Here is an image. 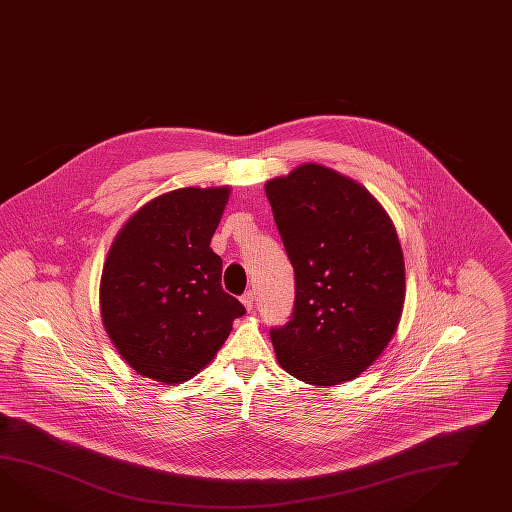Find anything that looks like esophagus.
Returning a JSON list of instances; mask_svg holds the SVG:
<instances>
[{
    "instance_id": "34e87169",
    "label": "esophagus",
    "mask_w": 512,
    "mask_h": 512,
    "mask_svg": "<svg viewBox=\"0 0 512 512\" xmlns=\"http://www.w3.org/2000/svg\"><path fill=\"white\" fill-rule=\"evenodd\" d=\"M240 301L244 303V307H246L248 311H253V301H255V292H253V290H248V292H244V294L240 296Z\"/></svg>"
}]
</instances>
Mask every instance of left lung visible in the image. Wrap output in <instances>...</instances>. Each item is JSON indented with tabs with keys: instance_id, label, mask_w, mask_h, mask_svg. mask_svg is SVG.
Here are the masks:
<instances>
[{
	"instance_id": "left-lung-1",
	"label": "left lung",
	"mask_w": 512,
	"mask_h": 512,
	"mask_svg": "<svg viewBox=\"0 0 512 512\" xmlns=\"http://www.w3.org/2000/svg\"><path fill=\"white\" fill-rule=\"evenodd\" d=\"M266 196L296 281L290 320L270 329L277 361L316 387L349 381L399 324L405 262L396 229L366 188L320 164L268 181Z\"/></svg>"
}]
</instances>
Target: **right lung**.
<instances>
[{"instance_id":"obj_1","label":"right lung","mask_w":512,"mask_h":512,"mask_svg":"<svg viewBox=\"0 0 512 512\" xmlns=\"http://www.w3.org/2000/svg\"><path fill=\"white\" fill-rule=\"evenodd\" d=\"M229 188H179L138 209L103 266V324L137 374L166 385L214 359L244 305L222 287L211 250Z\"/></svg>"}]
</instances>
